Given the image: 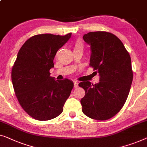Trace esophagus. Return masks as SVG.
Here are the masks:
<instances>
[{
  "mask_svg": "<svg viewBox=\"0 0 147 147\" xmlns=\"http://www.w3.org/2000/svg\"><path fill=\"white\" fill-rule=\"evenodd\" d=\"M74 88H77L78 87V82H74Z\"/></svg>",
  "mask_w": 147,
  "mask_h": 147,
  "instance_id": "esophagus-1",
  "label": "esophagus"
}]
</instances>
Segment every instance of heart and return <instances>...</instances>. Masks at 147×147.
<instances>
[{"label":"heart","mask_w":147,"mask_h":147,"mask_svg":"<svg viewBox=\"0 0 147 147\" xmlns=\"http://www.w3.org/2000/svg\"><path fill=\"white\" fill-rule=\"evenodd\" d=\"M84 48V44L82 42V41L80 40H77L75 43V46H74V50L75 49H82Z\"/></svg>","instance_id":"1"}]
</instances>
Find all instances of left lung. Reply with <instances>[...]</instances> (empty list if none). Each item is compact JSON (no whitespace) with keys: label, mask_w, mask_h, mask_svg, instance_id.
I'll return each mask as SVG.
<instances>
[{"label":"left lung","mask_w":147,"mask_h":147,"mask_svg":"<svg viewBox=\"0 0 147 147\" xmlns=\"http://www.w3.org/2000/svg\"><path fill=\"white\" fill-rule=\"evenodd\" d=\"M90 46L89 65L99 75V82L79 84L86 91L82 111L89 118L107 120L122 109L133 82L130 55L122 42L107 32H91L83 36Z\"/></svg>","instance_id":"obj_1"}]
</instances>
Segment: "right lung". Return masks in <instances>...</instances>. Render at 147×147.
<instances>
[{
	"instance_id": "1",
	"label": "right lung",
	"mask_w": 147,
	"mask_h": 147,
	"mask_svg": "<svg viewBox=\"0 0 147 147\" xmlns=\"http://www.w3.org/2000/svg\"><path fill=\"white\" fill-rule=\"evenodd\" d=\"M43 34L27 40L12 69V82L18 101L30 116L39 121L56 118L63 111L74 83L50 77L56 52L71 38Z\"/></svg>"
}]
</instances>
